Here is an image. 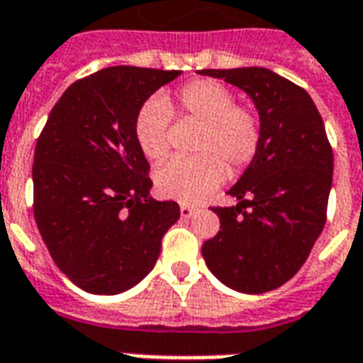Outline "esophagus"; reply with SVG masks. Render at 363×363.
Masks as SVG:
<instances>
[{
	"mask_svg": "<svg viewBox=\"0 0 363 363\" xmlns=\"http://www.w3.org/2000/svg\"><path fill=\"white\" fill-rule=\"evenodd\" d=\"M179 214H182V218H191L195 214V208L189 206V204H182L179 206Z\"/></svg>",
	"mask_w": 363,
	"mask_h": 363,
	"instance_id": "obj_1",
	"label": "esophagus"
}]
</instances>
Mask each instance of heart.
I'll use <instances>...</instances> for the list:
<instances>
[{
    "mask_svg": "<svg viewBox=\"0 0 363 363\" xmlns=\"http://www.w3.org/2000/svg\"><path fill=\"white\" fill-rule=\"evenodd\" d=\"M172 116L203 122L193 159H172L155 172V187L164 199L201 203L222 184L228 170H247L262 143V122L255 108L235 103L222 82L199 78L176 89L174 97H151L135 113L133 138L141 155L159 162L168 155Z\"/></svg>",
    "mask_w": 363,
    "mask_h": 363,
    "instance_id": "b5f03b06",
    "label": "heart"
}]
</instances>
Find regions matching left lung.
I'll return each instance as SVG.
<instances>
[{
	"mask_svg": "<svg viewBox=\"0 0 363 363\" xmlns=\"http://www.w3.org/2000/svg\"><path fill=\"white\" fill-rule=\"evenodd\" d=\"M252 97L262 143L231 187L237 206H214L220 231L203 243V258L228 287L266 293L306 262L327 220L333 149L306 89L268 68H206Z\"/></svg>",
	"mask_w": 363,
	"mask_h": 363,
	"instance_id": "left-lung-1",
	"label": "left lung"
}]
</instances>
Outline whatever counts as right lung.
Returning <instances> with one entry per match:
<instances>
[{
	"label": "right lung",
	"instance_id": "1",
	"mask_svg": "<svg viewBox=\"0 0 363 363\" xmlns=\"http://www.w3.org/2000/svg\"><path fill=\"white\" fill-rule=\"evenodd\" d=\"M179 70L111 67L70 84L34 151V218L57 268L94 295H116L157 262L178 222L174 201L149 197L151 166L133 118Z\"/></svg>",
	"mask_w": 363,
	"mask_h": 363
}]
</instances>
